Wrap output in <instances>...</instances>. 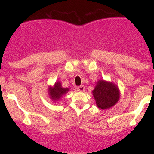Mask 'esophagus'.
<instances>
[{
	"label": "esophagus",
	"instance_id": "34e87169",
	"mask_svg": "<svg viewBox=\"0 0 154 154\" xmlns=\"http://www.w3.org/2000/svg\"><path fill=\"white\" fill-rule=\"evenodd\" d=\"M77 90H78L79 91H80V92H83L85 91V87H84V85H80V86H79L78 88H77Z\"/></svg>",
	"mask_w": 154,
	"mask_h": 154
}]
</instances>
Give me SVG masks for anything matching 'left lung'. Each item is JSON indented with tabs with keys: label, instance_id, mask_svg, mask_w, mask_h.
Returning <instances> with one entry per match:
<instances>
[{
	"label": "left lung",
	"instance_id": "8db88e82",
	"mask_svg": "<svg viewBox=\"0 0 154 154\" xmlns=\"http://www.w3.org/2000/svg\"><path fill=\"white\" fill-rule=\"evenodd\" d=\"M97 107L108 109L114 106L119 101L120 91L118 86L112 82L100 79L92 91Z\"/></svg>",
	"mask_w": 154,
	"mask_h": 154
}]
</instances>
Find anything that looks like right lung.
<instances>
[{
    "label": "right lung",
    "instance_id": "add662e5",
    "mask_svg": "<svg viewBox=\"0 0 154 154\" xmlns=\"http://www.w3.org/2000/svg\"><path fill=\"white\" fill-rule=\"evenodd\" d=\"M69 88H63L61 81H56L54 85L48 86V94L52 101L58 102L63 95L69 91Z\"/></svg>",
    "mask_w": 154,
    "mask_h": 154
}]
</instances>
